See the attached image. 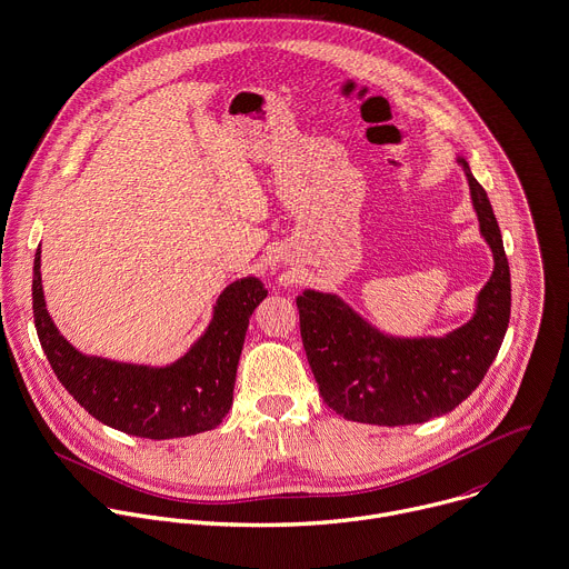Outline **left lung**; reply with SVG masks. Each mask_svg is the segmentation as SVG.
<instances>
[{"mask_svg": "<svg viewBox=\"0 0 569 569\" xmlns=\"http://www.w3.org/2000/svg\"><path fill=\"white\" fill-rule=\"evenodd\" d=\"M463 166L495 272L479 292L475 317L443 339L386 337L339 297L306 290L297 297L303 350L319 395L348 421L410 426L452 412L488 375L499 355L512 306L510 266L483 186Z\"/></svg>", "mask_w": 569, "mask_h": 569, "instance_id": "obj_1", "label": "left lung"}]
</instances>
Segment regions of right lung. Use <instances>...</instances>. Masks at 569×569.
Wrapping results in <instances>:
<instances>
[{
	"instance_id": "right-lung-1",
	"label": "right lung",
	"mask_w": 569,
	"mask_h": 569,
	"mask_svg": "<svg viewBox=\"0 0 569 569\" xmlns=\"http://www.w3.org/2000/svg\"><path fill=\"white\" fill-rule=\"evenodd\" d=\"M268 297L254 277L230 283L206 335L172 366L146 368L79 355L48 317L39 250L32 268V317L43 355L70 397L97 421L141 439H177L212 430L232 406L248 319Z\"/></svg>"
}]
</instances>
